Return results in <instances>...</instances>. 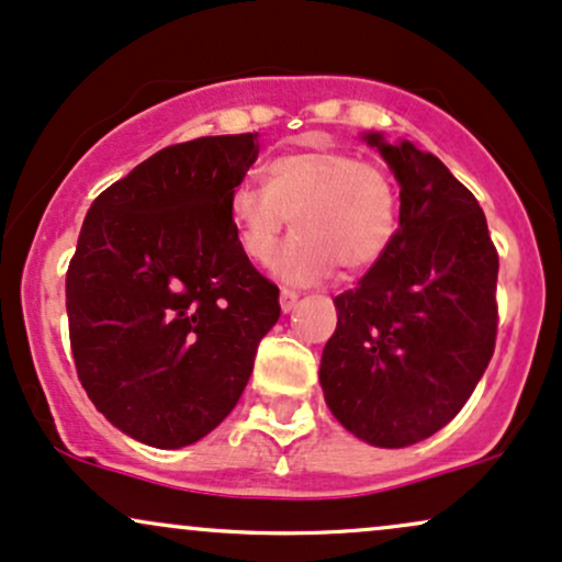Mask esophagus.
I'll return each instance as SVG.
<instances>
[{
  "label": "esophagus",
  "instance_id": "1",
  "mask_svg": "<svg viewBox=\"0 0 562 562\" xmlns=\"http://www.w3.org/2000/svg\"><path fill=\"white\" fill-rule=\"evenodd\" d=\"M296 302H300V294L294 292V289H281V310L283 313H292L296 307Z\"/></svg>",
  "mask_w": 562,
  "mask_h": 562
}]
</instances>
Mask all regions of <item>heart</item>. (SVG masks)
<instances>
[{"instance_id":"heart-1","label":"heart","mask_w":562,"mask_h":562,"mask_svg":"<svg viewBox=\"0 0 562 562\" xmlns=\"http://www.w3.org/2000/svg\"><path fill=\"white\" fill-rule=\"evenodd\" d=\"M228 217L241 252L268 262L292 217L294 239L276 273L294 283L373 268L400 228L394 178L349 151H286L266 165V187L239 183L228 194Z\"/></svg>"}]
</instances>
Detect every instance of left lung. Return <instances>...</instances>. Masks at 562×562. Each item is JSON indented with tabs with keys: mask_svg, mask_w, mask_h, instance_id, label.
Instances as JSON below:
<instances>
[{
	"mask_svg": "<svg viewBox=\"0 0 562 562\" xmlns=\"http://www.w3.org/2000/svg\"><path fill=\"white\" fill-rule=\"evenodd\" d=\"M400 183L389 252L339 294L321 386L334 418L373 447L445 428L484 375L497 339V270L484 210L431 151L366 134Z\"/></svg>",
	"mask_w": 562,
	"mask_h": 562,
	"instance_id": "left-lung-1",
	"label": "left lung"
}]
</instances>
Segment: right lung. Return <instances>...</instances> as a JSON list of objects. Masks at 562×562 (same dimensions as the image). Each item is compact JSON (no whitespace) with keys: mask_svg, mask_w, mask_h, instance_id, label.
Here are the masks:
<instances>
[{"mask_svg":"<svg viewBox=\"0 0 562 562\" xmlns=\"http://www.w3.org/2000/svg\"><path fill=\"white\" fill-rule=\"evenodd\" d=\"M257 155V134L173 144L86 213L65 279L72 360L97 411L149 447L207 437L281 315L228 217Z\"/></svg>","mask_w":562,"mask_h":562,"instance_id":"obj_1","label":"right lung"}]
</instances>
